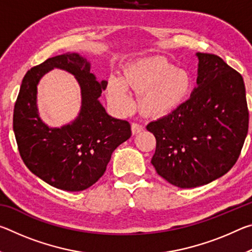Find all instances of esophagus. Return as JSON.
Returning a JSON list of instances; mask_svg holds the SVG:
<instances>
[{
	"label": "esophagus",
	"mask_w": 252,
	"mask_h": 252,
	"mask_svg": "<svg viewBox=\"0 0 252 252\" xmlns=\"http://www.w3.org/2000/svg\"><path fill=\"white\" fill-rule=\"evenodd\" d=\"M131 130H132V133H133V134H138L141 131H143V126L141 125H139V123L133 122L131 125Z\"/></svg>",
	"instance_id": "esophagus-1"
}]
</instances>
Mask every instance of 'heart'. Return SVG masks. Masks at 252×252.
I'll list each match as a JSON object with an SVG mask.
<instances>
[{"label": "heart", "instance_id": "1", "mask_svg": "<svg viewBox=\"0 0 252 252\" xmlns=\"http://www.w3.org/2000/svg\"><path fill=\"white\" fill-rule=\"evenodd\" d=\"M127 89L140 96V108L150 117L162 118L186 103L192 92L190 72L177 69L163 57L140 60L126 71L123 80L111 79L108 97L122 110H129L132 97Z\"/></svg>", "mask_w": 252, "mask_h": 252}]
</instances>
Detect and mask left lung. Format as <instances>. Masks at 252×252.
I'll list each match as a JSON object with an SVG mask.
<instances>
[{
  "label": "left lung",
  "mask_w": 252,
  "mask_h": 252,
  "mask_svg": "<svg viewBox=\"0 0 252 252\" xmlns=\"http://www.w3.org/2000/svg\"><path fill=\"white\" fill-rule=\"evenodd\" d=\"M195 55L197 87L189 99L147 126L157 140L153 167L183 189L208 185L227 173L240 156L249 126L241 74L218 55Z\"/></svg>",
  "instance_id": "obj_1"
}]
</instances>
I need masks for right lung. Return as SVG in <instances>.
I'll return each instance as SVG.
<instances>
[{
	"instance_id": "1",
	"label": "right lung",
	"mask_w": 252,
	"mask_h": 252,
	"mask_svg": "<svg viewBox=\"0 0 252 252\" xmlns=\"http://www.w3.org/2000/svg\"><path fill=\"white\" fill-rule=\"evenodd\" d=\"M53 68L69 71L81 89L78 117L61 128L45 125L36 104L37 84ZM90 69L79 53L48 59L27 72L14 106L13 130L25 165L48 185L71 192L94 185L113 151L131 136L130 123L109 116L101 104L108 82L97 81Z\"/></svg>"
}]
</instances>
